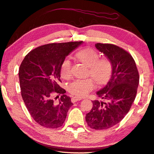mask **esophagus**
<instances>
[{
  "label": "esophagus",
  "mask_w": 154,
  "mask_h": 154,
  "mask_svg": "<svg viewBox=\"0 0 154 154\" xmlns=\"http://www.w3.org/2000/svg\"><path fill=\"white\" fill-rule=\"evenodd\" d=\"M82 100V97H72L71 98V102L72 103H75L77 101H79V100Z\"/></svg>",
  "instance_id": "obj_1"
}]
</instances>
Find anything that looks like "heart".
<instances>
[{
  "label": "heart",
  "instance_id": "heart-1",
  "mask_svg": "<svg viewBox=\"0 0 154 154\" xmlns=\"http://www.w3.org/2000/svg\"><path fill=\"white\" fill-rule=\"evenodd\" d=\"M77 58L81 62L89 66V75L100 85L104 84L110 79L112 74L111 63L106 58H100L96 50L86 48L77 53ZM60 75L63 78H68L71 75V63L66 58L60 65ZM95 88L92 79H77L69 83L68 90L70 93L78 96H85Z\"/></svg>",
  "mask_w": 154,
  "mask_h": 154
}]
</instances>
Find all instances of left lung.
<instances>
[{
  "label": "left lung",
  "mask_w": 154,
  "mask_h": 154,
  "mask_svg": "<svg viewBox=\"0 0 154 154\" xmlns=\"http://www.w3.org/2000/svg\"><path fill=\"white\" fill-rule=\"evenodd\" d=\"M112 65V75L107 84L97 92L104 102L94 100L85 121L89 127L104 130L121 122L135 99L139 75L133 58L124 49L111 44H96Z\"/></svg>",
  "instance_id": "8db88e82"
}]
</instances>
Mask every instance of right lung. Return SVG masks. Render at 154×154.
Here are the masks:
<instances>
[{"instance_id":"1","label":"right lung","mask_w":154,"mask_h":154,"mask_svg":"<svg viewBox=\"0 0 154 154\" xmlns=\"http://www.w3.org/2000/svg\"><path fill=\"white\" fill-rule=\"evenodd\" d=\"M82 43L45 44L30 51L22 61L19 71L22 98L30 115L42 127H61L73 104L58 85L61 82L60 69L66 56ZM54 94L61 95L58 102L53 99Z\"/></svg>"}]
</instances>
